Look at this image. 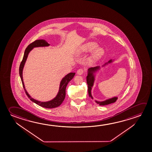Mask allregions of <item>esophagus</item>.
<instances>
[{
    "label": "esophagus",
    "instance_id": "1",
    "mask_svg": "<svg viewBox=\"0 0 152 152\" xmlns=\"http://www.w3.org/2000/svg\"><path fill=\"white\" fill-rule=\"evenodd\" d=\"M84 72V70L82 68H80L77 70V73L78 75H82L83 74V72Z\"/></svg>",
    "mask_w": 152,
    "mask_h": 152
}]
</instances>
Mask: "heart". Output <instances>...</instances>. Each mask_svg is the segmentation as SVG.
Masks as SVG:
<instances>
[{
	"instance_id": "heart-1",
	"label": "heart",
	"mask_w": 152,
	"mask_h": 152,
	"mask_svg": "<svg viewBox=\"0 0 152 152\" xmlns=\"http://www.w3.org/2000/svg\"><path fill=\"white\" fill-rule=\"evenodd\" d=\"M98 47L97 43L94 42H90L83 45L81 48V51L82 52H90L94 50ZM104 53V51L102 48H98L95 51L91 58V61H95L99 59Z\"/></svg>"
}]
</instances>
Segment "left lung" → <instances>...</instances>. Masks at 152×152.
I'll return each mask as SVG.
<instances>
[{"label": "left lung", "mask_w": 152, "mask_h": 152, "mask_svg": "<svg viewBox=\"0 0 152 152\" xmlns=\"http://www.w3.org/2000/svg\"><path fill=\"white\" fill-rule=\"evenodd\" d=\"M112 62V60H110L109 61L108 63H110ZM100 67H95L90 68L88 69V75L86 77V81H87V84L88 85V95L90 96V97H93L91 95V90H92V87L93 85V83L94 82V76L93 75V72H95V71H96L97 69H99ZM118 99V97H114L111 98L110 99L105 100L104 101H102V102H98V101H95L96 103L99 104L100 105H105L109 104L112 103H114Z\"/></svg>", "instance_id": "left-lung-1"}]
</instances>
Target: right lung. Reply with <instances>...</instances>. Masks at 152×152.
Segmentation results:
<instances>
[{
  "label": "right lung",
  "mask_w": 152,
  "mask_h": 152,
  "mask_svg": "<svg viewBox=\"0 0 152 152\" xmlns=\"http://www.w3.org/2000/svg\"><path fill=\"white\" fill-rule=\"evenodd\" d=\"M49 44L45 40H35V41L31 43V44L28 45V47L26 48L24 54V56L23 58L22 61L20 62V66L19 68V73L20 75V79L22 83L23 87L25 90V93L27 95L28 97L30 99L31 101L32 102H34L37 104L40 105L42 107H45V108H48V109H51V108H55V107H58L59 105H61L64 100L65 99V96H66V86L67 85L68 83L71 80H72L73 77L75 76V72H70L67 75L65 76L64 78L61 80V83H60V87H59V91L56 97L54 98L53 100H51L50 101L48 102H40L38 101L37 100H34L33 98L31 97L30 95L28 94V92L25 89V86L23 82V80L22 72L24 66L25 64V61L26 60V59L28 58V55L30 51L33 48L39 47H47L49 46Z\"/></svg>",
  "instance_id": "add662e5"
}]
</instances>
